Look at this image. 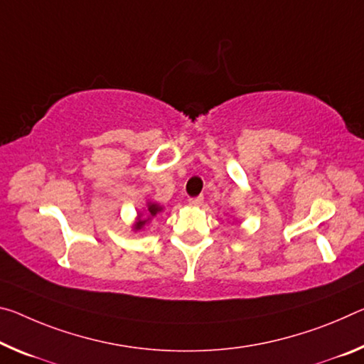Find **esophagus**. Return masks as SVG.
<instances>
[{
	"mask_svg": "<svg viewBox=\"0 0 364 364\" xmlns=\"http://www.w3.org/2000/svg\"><path fill=\"white\" fill-rule=\"evenodd\" d=\"M203 203H204V196H198V198L189 199V204L191 205H200Z\"/></svg>",
	"mask_w": 364,
	"mask_h": 364,
	"instance_id": "34e87169",
	"label": "esophagus"
}]
</instances>
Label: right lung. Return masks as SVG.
<instances>
[{
    "label": "right lung",
    "mask_w": 364,
    "mask_h": 364,
    "mask_svg": "<svg viewBox=\"0 0 364 364\" xmlns=\"http://www.w3.org/2000/svg\"><path fill=\"white\" fill-rule=\"evenodd\" d=\"M164 210V207H160L159 204H155V203H147V212H146V215H144V213H137V220H136V223L132 225V228H134V232H137V230H142L144 227H146V225L152 220V218L157 215L159 212H161Z\"/></svg>",
    "instance_id": "right-lung-1"
}]
</instances>
